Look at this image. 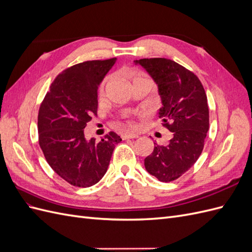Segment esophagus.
<instances>
[{
  "instance_id": "esophagus-1",
  "label": "esophagus",
  "mask_w": 252,
  "mask_h": 252,
  "mask_svg": "<svg viewBox=\"0 0 252 252\" xmlns=\"http://www.w3.org/2000/svg\"><path fill=\"white\" fill-rule=\"evenodd\" d=\"M139 134H136V133H133V132H125V133H123L122 134V139L123 140H127V139H136V138H139Z\"/></svg>"
}]
</instances>
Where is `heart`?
Returning a JSON list of instances; mask_svg holds the SVG:
<instances>
[{
    "instance_id": "obj_1",
    "label": "heart",
    "mask_w": 252,
    "mask_h": 252,
    "mask_svg": "<svg viewBox=\"0 0 252 252\" xmlns=\"http://www.w3.org/2000/svg\"><path fill=\"white\" fill-rule=\"evenodd\" d=\"M140 79H143V78H136L135 80H140ZM135 80H134V81H135ZM105 83H106V81H105V82H104V83L102 84V86H101V88H100V93H101V94H102V93H103V91H104V87H105Z\"/></svg>"
}]
</instances>
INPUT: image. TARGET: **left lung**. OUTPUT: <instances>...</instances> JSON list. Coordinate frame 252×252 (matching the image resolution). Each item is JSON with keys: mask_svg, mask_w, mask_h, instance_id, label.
Wrapping results in <instances>:
<instances>
[{"mask_svg": "<svg viewBox=\"0 0 252 252\" xmlns=\"http://www.w3.org/2000/svg\"><path fill=\"white\" fill-rule=\"evenodd\" d=\"M154 79L161 96L158 118L172 132L166 146L155 143L144 159L146 170L161 182L179 179L201 156L209 129V109L204 87L196 75L172 60H135Z\"/></svg>", "mask_w": 252, "mask_h": 252, "instance_id": "8db88e82", "label": "left lung"}]
</instances>
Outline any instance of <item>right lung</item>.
<instances>
[{"label":"right lung","instance_id":"obj_1","mask_svg":"<svg viewBox=\"0 0 252 252\" xmlns=\"http://www.w3.org/2000/svg\"><path fill=\"white\" fill-rule=\"evenodd\" d=\"M116 61H86L67 68L52 82L40 106L37 131L44 157L53 171L75 187L96 184L122 141L113 131L100 142L84 134L96 116L97 86Z\"/></svg>","mask_w":252,"mask_h":252}]
</instances>
